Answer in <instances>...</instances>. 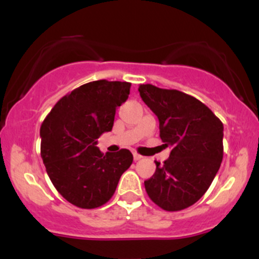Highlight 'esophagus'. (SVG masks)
I'll return each mask as SVG.
<instances>
[{
	"mask_svg": "<svg viewBox=\"0 0 259 259\" xmlns=\"http://www.w3.org/2000/svg\"><path fill=\"white\" fill-rule=\"evenodd\" d=\"M142 158L141 154H139L138 152H134V160H140Z\"/></svg>",
	"mask_w": 259,
	"mask_h": 259,
	"instance_id": "obj_1",
	"label": "esophagus"
}]
</instances>
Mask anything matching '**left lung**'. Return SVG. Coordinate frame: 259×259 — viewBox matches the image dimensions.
<instances>
[{
    "label": "left lung",
    "mask_w": 259,
    "mask_h": 259,
    "mask_svg": "<svg viewBox=\"0 0 259 259\" xmlns=\"http://www.w3.org/2000/svg\"><path fill=\"white\" fill-rule=\"evenodd\" d=\"M140 96L158 117L163 146L171 147L163 164L145 181L148 197L168 212L185 209L206 194L223 160V123L201 101L151 84Z\"/></svg>",
    "instance_id": "obj_1"
}]
</instances>
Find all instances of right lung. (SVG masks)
<instances>
[{"label":"right lung","instance_id":"1","mask_svg":"<svg viewBox=\"0 0 259 259\" xmlns=\"http://www.w3.org/2000/svg\"><path fill=\"white\" fill-rule=\"evenodd\" d=\"M130 86L108 80L79 86L62 97L41 124V157L47 174L74 206H103L132 165L133 154L126 148L105 154L96 147V140L112 130L115 108L127 100Z\"/></svg>","mask_w":259,"mask_h":259}]
</instances>
